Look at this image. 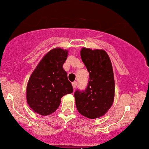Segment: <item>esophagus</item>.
<instances>
[{"label":"esophagus","instance_id":"34e87169","mask_svg":"<svg viewBox=\"0 0 149 149\" xmlns=\"http://www.w3.org/2000/svg\"><path fill=\"white\" fill-rule=\"evenodd\" d=\"M72 86H73V89L76 88V86H77V82H73V83H72Z\"/></svg>","mask_w":149,"mask_h":149}]
</instances>
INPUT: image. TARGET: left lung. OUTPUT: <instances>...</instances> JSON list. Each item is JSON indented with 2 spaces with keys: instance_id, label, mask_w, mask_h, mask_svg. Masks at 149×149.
I'll list each match as a JSON object with an SVG mask.
<instances>
[{
  "instance_id": "left-lung-1",
  "label": "left lung",
  "mask_w": 149,
  "mask_h": 149,
  "mask_svg": "<svg viewBox=\"0 0 149 149\" xmlns=\"http://www.w3.org/2000/svg\"><path fill=\"white\" fill-rule=\"evenodd\" d=\"M81 59L89 73L87 88L74 94L77 110L85 117L105 115L114 99V78L110 57L104 50L82 48Z\"/></svg>"
}]
</instances>
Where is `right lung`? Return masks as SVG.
Here are the masks:
<instances>
[{"instance_id": "right-lung-1", "label": "right lung", "mask_w": 149, "mask_h": 149, "mask_svg": "<svg viewBox=\"0 0 149 149\" xmlns=\"http://www.w3.org/2000/svg\"><path fill=\"white\" fill-rule=\"evenodd\" d=\"M68 50L55 48L42 57L32 73L26 88L27 103L33 112L49 115L58 108L61 98L71 94L73 87L63 64Z\"/></svg>"}]
</instances>
